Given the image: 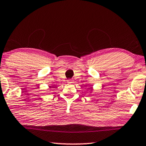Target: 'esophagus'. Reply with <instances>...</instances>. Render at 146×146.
Listing matches in <instances>:
<instances>
[{"label": "esophagus", "instance_id": "esophagus-1", "mask_svg": "<svg viewBox=\"0 0 146 146\" xmlns=\"http://www.w3.org/2000/svg\"><path fill=\"white\" fill-rule=\"evenodd\" d=\"M67 82H68V83H72L73 80H71V79H68V80H67Z\"/></svg>", "mask_w": 146, "mask_h": 146}]
</instances>
